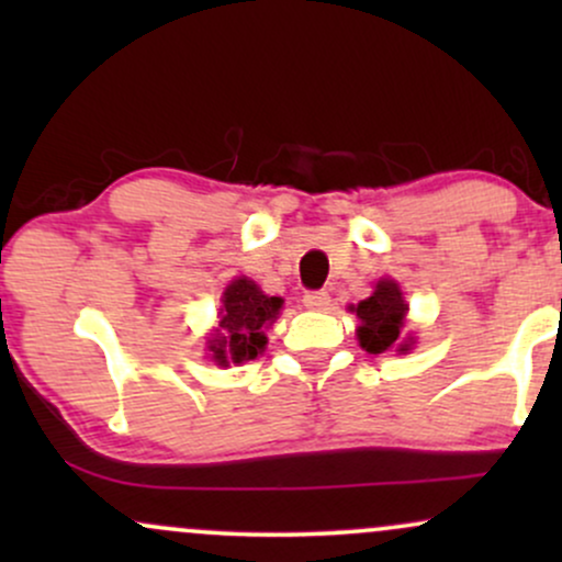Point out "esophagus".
Here are the masks:
<instances>
[{
  "instance_id": "esophagus-1",
  "label": "esophagus",
  "mask_w": 562,
  "mask_h": 562,
  "mask_svg": "<svg viewBox=\"0 0 562 562\" xmlns=\"http://www.w3.org/2000/svg\"><path fill=\"white\" fill-rule=\"evenodd\" d=\"M303 306L312 308V312H325V308L330 306V293H327V290H308V293L303 295Z\"/></svg>"
}]
</instances>
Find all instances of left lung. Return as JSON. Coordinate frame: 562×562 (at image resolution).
Wrapping results in <instances>:
<instances>
[{"instance_id":"1","label":"left lung","mask_w":562,"mask_h":562,"mask_svg":"<svg viewBox=\"0 0 562 562\" xmlns=\"http://www.w3.org/2000/svg\"><path fill=\"white\" fill-rule=\"evenodd\" d=\"M351 308L357 312L359 322H362L357 335L367 353H383L391 346H396L406 317V303L396 282L380 280L375 293ZM398 351H406V344Z\"/></svg>"}]
</instances>
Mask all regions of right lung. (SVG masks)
<instances>
[{
    "mask_svg": "<svg viewBox=\"0 0 562 562\" xmlns=\"http://www.w3.org/2000/svg\"><path fill=\"white\" fill-rule=\"evenodd\" d=\"M222 322L216 338L211 340V351L218 364L248 362L256 359L267 346V330L277 319L282 308V299L277 295H263L256 282L248 277H237L232 285L224 290Z\"/></svg>",
    "mask_w": 562,
    "mask_h": 562,
    "instance_id": "1",
    "label": "right lung"
}]
</instances>
